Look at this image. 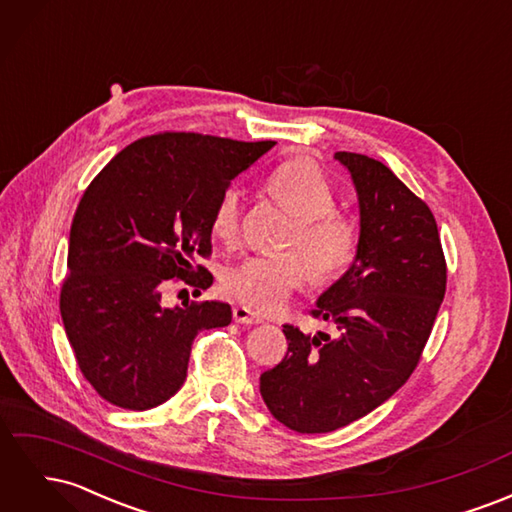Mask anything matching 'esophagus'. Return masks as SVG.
<instances>
[{
  "mask_svg": "<svg viewBox=\"0 0 512 512\" xmlns=\"http://www.w3.org/2000/svg\"><path fill=\"white\" fill-rule=\"evenodd\" d=\"M232 318H235V322H241V324H258L260 322V316L254 314L252 309H247L245 305L232 307Z\"/></svg>",
  "mask_w": 512,
  "mask_h": 512,
  "instance_id": "esophagus-1",
  "label": "esophagus"
}]
</instances>
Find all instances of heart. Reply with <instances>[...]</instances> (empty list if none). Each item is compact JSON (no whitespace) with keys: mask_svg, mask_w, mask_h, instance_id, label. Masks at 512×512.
<instances>
[{"mask_svg":"<svg viewBox=\"0 0 512 512\" xmlns=\"http://www.w3.org/2000/svg\"><path fill=\"white\" fill-rule=\"evenodd\" d=\"M267 194L294 215L284 247L288 252L247 256L222 275V292L256 312H273L312 269L318 282L346 273L359 252V230L348 213L335 207V190L322 170L305 158L277 166L267 177ZM211 230L226 245L241 237V194L226 188L215 203Z\"/></svg>","mask_w":512,"mask_h":512,"instance_id":"b5f03b06","label":"heart"}]
</instances>
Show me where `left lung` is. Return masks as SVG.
<instances>
[{
  "instance_id": "1",
  "label": "left lung",
  "mask_w": 512,
  "mask_h": 512,
  "mask_svg": "<svg viewBox=\"0 0 512 512\" xmlns=\"http://www.w3.org/2000/svg\"><path fill=\"white\" fill-rule=\"evenodd\" d=\"M335 158L359 194V252L312 316L335 322L339 333L305 335L284 324L288 352L260 376L269 412L299 433L346 427L404 386L446 292V258L425 200L374 158Z\"/></svg>"
}]
</instances>
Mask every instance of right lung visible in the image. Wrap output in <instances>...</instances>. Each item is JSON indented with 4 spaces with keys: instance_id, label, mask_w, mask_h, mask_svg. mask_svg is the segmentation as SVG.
<instances>
[{
    "instance_id": "obj_1",
    "label": "right lung",
    "mask_w": 512,
    "mask_h": 512,
    "mask_svg": "<svg viewBox=\"0 0 512 512\" xmlns=\"http://www.w3.org/2000/svg\"><path fill=\"white\" fill-rule=\"evenodd\" d=\"M275 143H243L196 132H160L108 162L76 207L59 312L85 380L108 404L151 410L188 376L200 331L226 327L230 305L164 307L168 284L196 292L213 275L215 203Z\"/></svg>"
}]
</instances>
